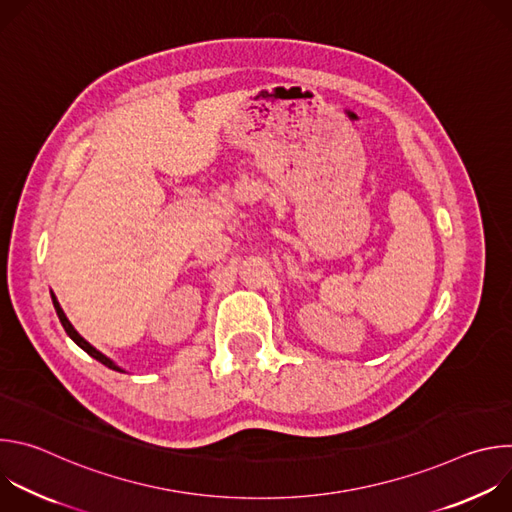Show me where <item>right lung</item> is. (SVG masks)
I'll return each mask as SVG.
<instances>
[{
  "mask_svg": "<svg viewBox=\"0 0 512 512\" xmlns=\"http://www.w3.org/2000/svg\"><path fill=\"white\" fill-rule=\"evenodd\" d=\"M52 304H54V310H56V314H58V320H60V324H62V328L66 330V334L72 338V340H75L87 354H91L93 358H97L99 362H103L105 364V367H109V369H113V371H121L119 367H117V364H113V360H109L105 354H101L97 348H93L75 328H72V324L68 322V318L64 316V312H62V308H60V304H58V300H56V296L52 294Z\"/></svg>",
  "mask_w": 512,
  "mask_h": 512,
  "instance_id": "right-lung-1",
  "label": "right lung"
}]
</instances>
